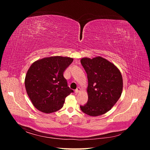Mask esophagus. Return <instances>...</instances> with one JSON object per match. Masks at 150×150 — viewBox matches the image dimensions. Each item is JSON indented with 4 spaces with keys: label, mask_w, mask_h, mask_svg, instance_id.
I'll return each instance as SVG.
<instances>
[{
    "label": "esophagus",
    "mask_w": 150,
    "mask_h": 150,
    "mask_svg": "<svg viewBox=\"0 0 150 150\" xmlns=\"http://www.w3.org/2000/svg\"><path fill=\"white\" fill-rule=\"evenodd\" d=\"M80 91H81V88H78L75 90V93H77V94L79 93Z\"/></svg>",
    "instance_id": "1"
}]
</instances>
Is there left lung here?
Wrapping results in <instances>:
<instances>
[{
	"mask_svg": "<svg viewBox=\"0 0 150 150\" xmlns=\"http://www.w3.org/2000/svg\"><path fill=\"white\" fill-rule=\"evenodd\" d=\"M81 63L88 75V101L80 108L85 114L98 116L105 114L121 97L123 87L120 71L101 56L83 57Z\"/></svg>",
	"mask_w": 150,
	"mask_h": 150,
	"instance_id": "obj_1",
	"label": "left lung"
}]
</instances>
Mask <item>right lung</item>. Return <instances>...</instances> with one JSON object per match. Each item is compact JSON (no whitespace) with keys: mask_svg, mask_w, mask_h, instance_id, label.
<instances>
[{"mask_svg":"<svg viewBox=\"0 0 150 150\" xmlns=\"http://www.w3.org/2000/svg\"><path fill=\"white\" fill-rule=\"evenodd\" d=\"M73 61L69 57L51 56L33 62L27 72L25 87L34 106L44 113L61 109L66 96L73 91L63 73Z\"/></svg>","mask_w":150,"mask_h":150,"instance_id":"1","label":"right lung"}]
</instances>
